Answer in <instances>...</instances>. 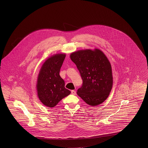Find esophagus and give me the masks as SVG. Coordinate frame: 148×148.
<instances>
[{
  "instance_id": "obj_1",
  "label": "esophagus",
  "mask_w": 148,
  "mask_h": 148,
  "mask_svg": "<svg viewBox=\"0 0 148 148\" xmlns=\"http://www.w3.org/2000/svg\"><path fill=\"white\" fill-rule=\"evenodd\" d=\"M71 94L73 95H76V92L75 90H71Z\"/></svg>"
}]
</instances>
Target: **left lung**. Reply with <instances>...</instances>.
<instances>
[{
  "mask_svg": "<svg viewBox=\"0 0 148 148\" xmlns=\"http://www.w3.org/2000/svg\"><path fill=\"white\" fill-rule=\"evenodd\" d=\"M80 73L83 84L77 95L91 106L103 103L113 87V78L110 61L98 49L80 50L70 55Z\"/></svg>",
  "mask_w": 148,
  "mask_h": 148,
  "instance_id": "left-lung-1",
  "label": "left lung"
}]
</instances>
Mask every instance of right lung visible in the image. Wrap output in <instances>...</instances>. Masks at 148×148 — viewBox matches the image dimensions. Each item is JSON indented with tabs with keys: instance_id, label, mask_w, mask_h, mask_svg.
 <instances>
[{
	"instance_id": "1",
	"label": "right lung",
	"mask_w": 148,
	"mask_h": 148,
	"mask_svg": "<svg viewBox=\"0 0 148 148\" xmlns=\"http://www.w3.org/2000/svg\"><path fill=\"white\" fill-rule=\"evenodd\" d=\"M66 54L57 53L49 57L42 65L36 82L39 100L47 107L53 108L71 93L64 87V82L59 75Z\"/></svg>"
}]
</instances>
